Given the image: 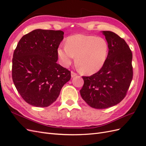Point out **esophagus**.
Here are the masks:
<instances>
[{"label": "esophagus", "instance_id": "obj_1", "mask_svg": "<svg viewBox=\"0 0 146 146\" xmlns=\"http://www.w3.org/2000/svg\"><path fill=\"white\" fill-rule=\"evenodd\" d=\"M76 76H77V74H76V72H73V71L71 72V77H72V78H73V77H76Z\"/></svg>", "mask_w": 146, "mask_h": 146}]
</instances>
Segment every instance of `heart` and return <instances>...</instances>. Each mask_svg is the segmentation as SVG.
Masks as SVG:
<instances>
[{
  "label": "heart",
  "instance_id": "heart-1",
  "mask_svg": "<svg viewBox=\"0 0 146 146\" xmlns=\"http://www.w3.org/2000/svg\"><path fill=\"white\" fill-rule=\"evenodd\" d=\"M108 44L102 37L82 34L68 38L64 46L57 50L61 64L64 67L72 63L76 56V63L85 74H93L103 67L107 58Z\"/></svg>",
  "mask_w": 146,
  "mask_h": 146
}]
</instances>
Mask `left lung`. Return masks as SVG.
I'll return each mask as SVG.
<instances>
[{
	"instance_id": "8db88e82",
	"label": "left lung",
	"mask_w": 146,
	"mask_h": 146,
	"mask_svg": "<svg viewBox=\"0 0 146 146\" xmlns=\"http://www.w3.org/2000/svg\"><path fill=\"white\" fill-rule=\"evenodd\" d=\"M108 44L103 67L90 77L83 76L82 99L91 107L104 109L123 100L133 78L132 53L123 39L111 31H102Z\"/></svg>"
}]
</instances>
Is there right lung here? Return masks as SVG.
<instances>
[{"mask_svg": "<svg viewBox=\"0 0 146 146\" xmlns=\"http://www.w3.org/2000/svg\"><path fill=\"white\" fill-rule=\"evenodd\" d=\"M63 35L61 30L36 29L17 44L12 60V78L22 98L31 105L48 107L71 77L69 70L56 63Z\"/></svg>", "mask_w": 146, "mask_h": 146, "instance_id": "right-lung-1", "label": "right lung"}]
</instances>
